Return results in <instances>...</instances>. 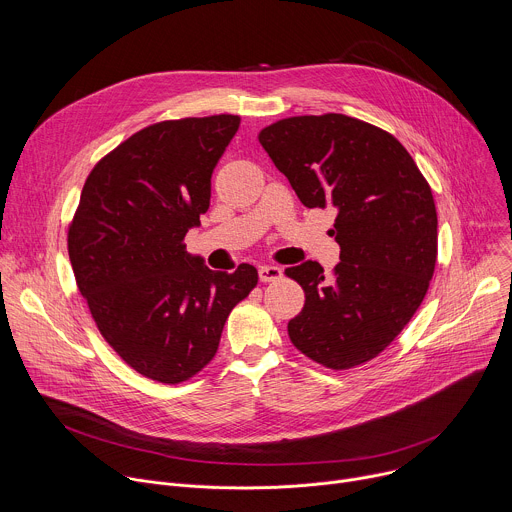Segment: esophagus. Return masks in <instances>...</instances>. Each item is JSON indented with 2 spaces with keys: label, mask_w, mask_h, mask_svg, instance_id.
Listing matches in <instances>:
<instances>
[{
  "label": "esophagus",
  "mask_w": 512,
  "mask_h": 512,
  "mask_svg": "<svg viewBox=\"0 0 512 512\" xmlns=\"http://www.w3.org/2000/svg\"><path fill=\"white\" fill-rule=\"evenodd\" d=\"M281 277H283V271H281L279 267H275V265H261V267H259V279H261L263 283L277 281V279H281Z\"/></svg>",
  "instance_id": "1"
}]
</instances>
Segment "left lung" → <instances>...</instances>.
<instances>
[{
  "instance_id": "8db88e82",
  "label": "left lung",
  "mask_w": 512,
  "mask_h": 512,
  "mask_svg": "<svg viewBox=\"0 0 512 512\" xmlns=\"http://www.w3.org/2000/svg\"><path fill=\"white\" fill-rule=\"evenodd\" d=\"M259 142L307 209L331 207L339 263L285 269L305 291L287 323L313 362L348 370L384 352L420 307L434 275L438 219L432 191L386 130L346 114L293 116Z\"/></svg>"
}]
</instances>
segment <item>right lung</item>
I'll use <instances>...</instances> for the list:
<instances>
[{
	"label": "right lung",
	"instance_id": "add662e5",
	"mask_svg": "<svg viewBox=\"0 0 512 512\" xmlns=\"http://www.w3.org/2000/svg\"><path fill=\"white\" fill-rule=\"evenodd\" d=\"M233 114L164 120L132 134L88 175L68 229L74 277L112 350L138 374L179 384L217 354L231 309L257 285L189 255L211 177L239 130Z\"/></svg>",
	"mask_w": 512,
	"mask_h": 512
}]
</instances>
